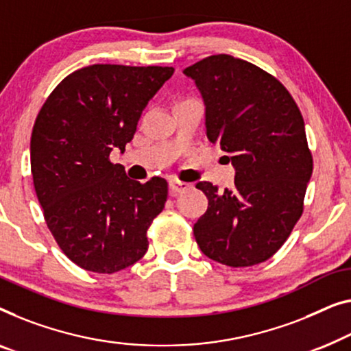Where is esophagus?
Masks as SVG:
<instances>
[{"instance_id": "esophagus-1", "label": "esophagus", "mask_w": 351, "mask_h": 351, "mask_svg": "<svg viewBox=\"0 0 351 351\" xmlns=\"http://www.w3.org/2000/svg\"><path fill=\"white\" fill-rule=\"evenodd\" d=\"M190 188V185L185 184V182H179V180H171L169 182V190H171V196H177L179 193L185 191Z\"/></svg>"}]
</instances>
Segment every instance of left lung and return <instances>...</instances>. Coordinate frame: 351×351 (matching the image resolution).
Segmentation results:
<instances>
[{
    "label": "left lung",
    "instance_id": "8db88e82",
    "mask_svg": "<svg viewBox=\"0 0 351 351\" xmlns=\"http://www.w3.org/2000/svg\"><path fill=\"white\" fill-rule=\"evenodd\" d=\"M206 106V133L234 166V185L209 182V207L193 232L201 252L231 267L260 264L287 241L302 215L313 161L298 104L276 77L231 55L184 69Z\"/></svg>",
    "mask_w": 351,
    "mask_h": 351
}]
</instances>
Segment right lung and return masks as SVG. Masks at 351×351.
Returning a JSON list of instances; mask_svg holds the SVG:
<instances>
[{"label": "right lung", "instance_id": "1", "mask_svg": "<svg viewBox=\"0 0 351 351\" xmlns=\"http://www.w3.org/2000/svg\"><path fill=\"white\" fill-rule=\"evenodd\" d=\"M172 74L167 66L91 64L64 77L36 117L34 190L55 241L85 271L119 272L149 248L147 230L165 209L167 182L131 180L109 155L123 154Z\"/></svg>", "mask_w": 351, "mask_h": 351}]
</instances>
